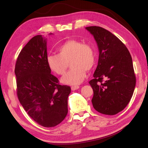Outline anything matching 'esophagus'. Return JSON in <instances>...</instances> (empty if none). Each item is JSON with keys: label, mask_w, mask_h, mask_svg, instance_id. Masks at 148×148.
Returning a JSON list of instances; mask_svg holds the SVG:
<instances>
[{"label": "esophagus", "mask_w": 148, "mask_h": 148, "mask_svg": "<svg viewBox=\"0 0 148 148\" xmlns=\"http://www.w3.org/2000/svg\"><path fill=\"white\" fill-rule=\"evenodd\" d=\"M79 88V86H71V90L72 91H74V90H77L78 88Z\"/></svg>", "instance_id": "esophagus-1"}]
</instances>
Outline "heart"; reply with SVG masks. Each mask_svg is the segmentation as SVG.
Segmentation results:
<instances>
[{
  "mask_svg": "<svg viewBox=\"0 0 148 148\" xmlns=\"http://www.w3.org/2000/svg\"><path fill=\"white\" fill-rule=\"evenodd\" d=\"M59 54H50L47 62L51 70L60 76H64L71 62L72 68L62 79L64 84L76 85L82 83L96 62L94 48L89 43H83L76 39L65 41L58 47Z\"/></svg>",
  "mask_w": 148,
  "mask_h": 148,
  "instance_id": "b5f03b06",
  "label": "heart"
}]
</instances>
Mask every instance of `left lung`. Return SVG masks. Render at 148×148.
<instances>
[{"label": "left lung", "instance_id": "8db88e82", "mask_svg": "<svg viewBox=\"0 0 148 148\" xmlns=\"http://www.w3.org/2000/svg\"><path fill=\"white\" fill-rule=\"evenodd\" d=\"M86 29L98 46V65L90 84L93 91L94 109L106 115L123 111L133 95L136 83L130 53L123 43L109 31L92 26Z\"/></svg>", "mask_w": 148, "mask_h": 148}]
</instances>
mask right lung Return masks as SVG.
Instances as JSON below:
<instances>
[{"instance_id": "obj_1", "label": "right lung", "mask_w": 148, "mask_h": 148, "mask_svg": "<svg viewBox=\"0 0 148 148\" xmlns=\"http://www.w3.org/2000/svg\"><path fill=\"white\" fill-rule=\"evenodd\" d=\"M46 39L37 35L19 54L14 73L19 101L30 117L42 127H55L68 112L71 87L60 85L47 62Z\"/></svg>"}]
</instances>
